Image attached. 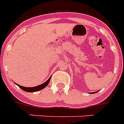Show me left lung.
<instances>
[{"label":"left lung","mask_w":124,"mask_h":124,"mask_svg":"<svg viewBox=\"0 0 124 124\" xmlns=\"http://www.w3.org/2000/svg\"><path fill=\"white\" fill-rule=\"evenodd\" d=\"M97 93V92H94V93H91V94H94V93Z\"/></svg>","instance_id":"obj_1"}]
</instances>
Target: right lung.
<instances>
[{
	"label": "right lung",
	"mask_w": 124,
	"mask_h": 124,
	"mask_svg": "<svg viewBox=\"0 0 124 124\" xmlns=\"http://www.w3.org/2000/svg\"><path fill=\"white\" fill-rule=\"evenodd\" d=\"M51 77H50V78L48 79L44 83H43V84H40V85H38V86H35V87H23V86H20L18 84H16L20 88H21L22 90L25 91L26 92H28V93H32V92H36V91H40L43 89H44L46 86L49 84L50 81V79H51Z\"/></svg>",
	"instance_id": "1"
}]
</instances>
